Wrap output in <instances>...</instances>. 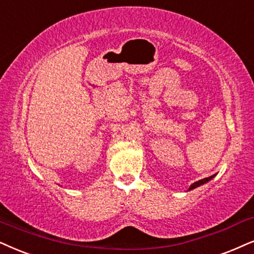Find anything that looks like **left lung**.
Instances as JSON below:
<instances>
[{"label":"left lung","mask_w":254,"mask_h":254,"mask_svg":"<svg viewBox=\"0 0 254 254\" xmlns=\"http://www.w3.org/2000/svg\"><path fill=\"white\" fill-rule=\"evenodd\" d=\"M214 176L216 175H213V176H211V177H207V178H204V179H200V181H198V182H195V183H193V184H192L191 186H190V189H189V190H193V189H195V188H198V186H200V185H203V184H205V183H207L208 181H211V179H212Z\"/></svg>","instance_id":"left-lung-1"}]
</instances>
